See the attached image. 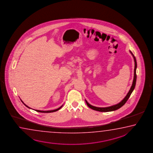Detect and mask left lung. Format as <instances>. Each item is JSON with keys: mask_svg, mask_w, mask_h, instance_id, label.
Returning a JSON list of instances; mask_svg holds the SVG:
<instances>
[{"mask_svg": "<svg viewBox=\"0 0 153 153\" xmlns=\"http://www.w3.org/2000/svg\"><path fill=\"white\" fill-rule=\"evenodd\" d=\"M130 52L132 56L133 57L134 59V78H133V82H132V86L130 88V91L128 92L126 96L125 97L124 99L120 101L119 103H118L117 104L112 105V106H108V107H104V108H101V107H96V106H93L92 105H91L90 104L88 103V102L86 100H85V102L90 108L93 109L94 110H96V111H98L100 112H110L113 111H115L117 109L120 108L122 106H123L124 105L125 103L127 102L128 99H129L130 96H131V94L133 90L134 89L135 86V84H136V81H137V74H136V70H137V60H136V58L134 57V54H133L131 51L130 50Z\"/></svg>", "mask_w": 153, "mask_h": 153, "instance_id": "obj_1", "label": "left lung"}]
</instances>
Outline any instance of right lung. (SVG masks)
<instances>
[{
  "label": "right lung",
  "instance_id": "1",
  "mask_svg": "<svg viewBox=\"0 0 153 153\" xmlns=\"http://www.w3.org/2000/svg\"><path fill=\"white\" fill-rule=\"evenodd\" d=\"M20 100H21V99H20ZM21 102L23 103V104H24V105H25L26 107L28 108L29 109H32L31 108H30V107H29L28 106H27L26 104H25L24 103H23V101H22L21 100ZM62 105H62L60 106V108H58V109H55V110H48V111H42V110H35V111H36L39 112H42V113H50V112H53L57 111H58V110H59L60 109H61V108H62Z\"/></svg>",
  "mask_w": 153,
  "mask_h": 153
}]
</instances>
